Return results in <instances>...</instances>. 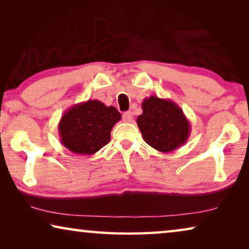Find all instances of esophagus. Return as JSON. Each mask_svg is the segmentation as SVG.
Masks as SVG:
<instances>
[{"label": "esophagus", "instance_id": "obj_1", "mask_svg": "<svg viewBox=\"0 0 249 249\" xmlns=\"http://www.w3.org/2000/svg\"><path fill=\"white\" fill-rule=\"evenodd\" d=\"M122 119H124V122H131L132 121V113L130 111L124 112V115H122Z\"/></svg>", "mask_w": 249, "mask_h": 249}]
</instances>
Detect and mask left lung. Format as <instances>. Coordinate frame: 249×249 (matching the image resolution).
Here are the masks:
<instances>
[{
  "mask_svg": "<svg viewBox=\"0 0 249 249\" xmlns=\"http://www.w3.org/2000/svg\"><path fill=\"white\" fill-rule=\"evenodd\" d=\"M137 124L142 138L153 148L169 153L186 144L190 124L178 104L158 96L146 97Z\"/></svg>",
  "mask_w": 249,
  "mask_h": 249,
  "instance_id": "obj_1",
  "label": "left lung"
}]
</instances>
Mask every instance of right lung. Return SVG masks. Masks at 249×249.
<instances>
[{
    "mask_svg": "<svg viewBox=\"0 0 249 249\" xmlns=\"http://www.w3.org/2000/svg\"><path fill=\"white\" fill-rule=\"evenodd\" d=\"M121 114L97 100L74 104L59 122L60 141L74 154L93 155L110 142L111 130Z\"/></svg>",
    "mask_w": 249,
    "mask_h": 249,
    "instance_id": "add662e5",
    "label": "right lung"
}]
</instances>
